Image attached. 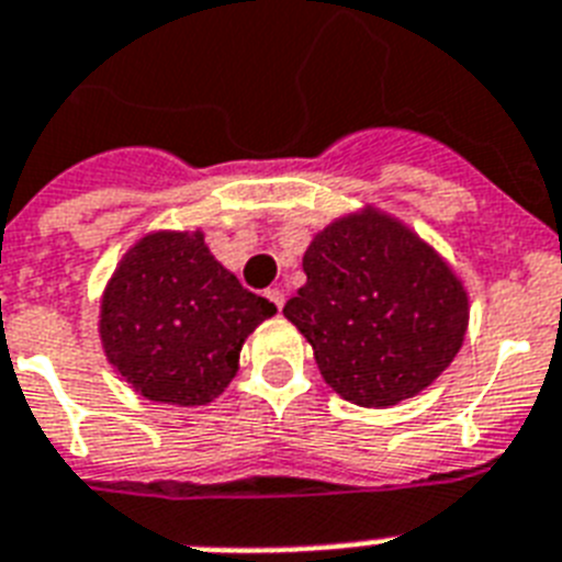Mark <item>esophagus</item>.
<instances>
[{"label":"esophagus","instance_id":"esophagus-1","mask_svg":"<svg viewBox=\"0 0 562 562\" xmlns=\"http://www.w3.org/2000/svg\"><path fill=\"white\" fill-rule=\"evenodd\" d=\"M266 296H268V300H271V303L277 305V308H280V312H282V305H285V294H282L280 289H268V291H266Z\"/></svg>","mask_w":562,"mask_h":562}]
</instances>
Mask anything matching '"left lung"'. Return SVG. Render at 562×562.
Listing matches in <instances>:
<instances>
[{
  "mask_svg": "<svg viewBox=\"0 0 562 562\" xmlns=\"http://www.w3.org/2000/svg\"><path fill=\"white\" fill-rule=\"evenodd\" d=\"M305 285L282 314L312 344L326 384L358 407H395L450 367L468 291L436 250L367 207L331 222L303 257Z\"/></svg>",
  "mask_w": 562,
  "mask_h": 562,
  "instance_id": "left-lung-1",
  "label": "left lung"
}]
</instances>
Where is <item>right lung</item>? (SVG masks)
<instances>
[{
  "mask_svg": "<svg viewBox=\"0 0 562 562\" xmlns=\"http://www.w3.org/2000/svg\"><path fill=\"white\" fill-rule=\"evenodd\" d=\"M277 314L241 289L202 231L147 234L126 250L100 303V340L132 390L158 404L202 407L239 369L245 337Z\"/></svg>",
  "mask_w": 562,
  "mask_h": 562,
  "instance_id": "1",
  "label": "right lung"
}]
</instances>
